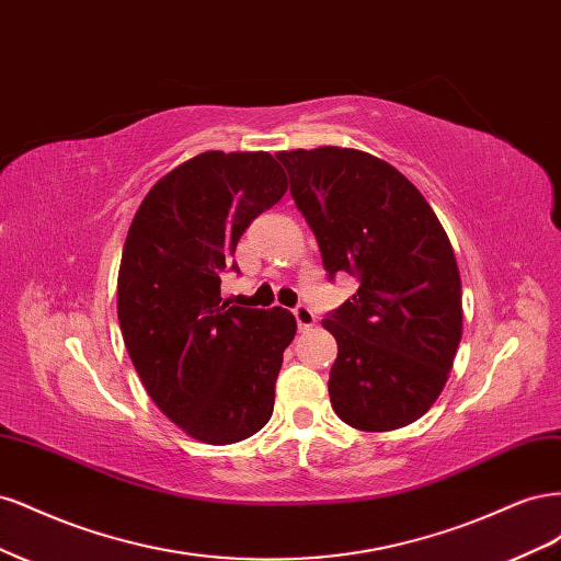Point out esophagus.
I'll list each match as a JSON object with an SVG mask.
<instances>
[{"instance_id": "obj_1", "label": "esophagus", "mask_w": 561, "mask_h": 561, "mask_svg": "<svg viewBox=\"0 0 561 561\" xmlns=\"http://www.w3.org/2000/svg\"><path fill=\"white\" fill-rule=\"evenodd\" d=\"M295 318H297V325H299V330H309V328H313V322H316V313L307 307V304H299V307H295Z\"/></svg>"}]
</instances>
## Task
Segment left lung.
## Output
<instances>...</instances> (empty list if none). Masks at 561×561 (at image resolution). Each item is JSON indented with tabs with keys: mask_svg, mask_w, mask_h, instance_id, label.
Here are the masks:
<instances>
[{
	"mask_svg": "<svg viewBox=\"0 0 561 561\" xmlns=\"http://www.w3.org/2000/svg\"><path fill=\"white\" fill-rule=\"evenodd\" d=\"M322 266L358 293L322 328L336 339L330 402L348 426L383 433L426 414L463 332L461 276L437 215L398 168L358 149L278 151Z\"/></svg>",
	"mask_w": 561,
	"mask_h": 561,
	"instance_id": "8db88e82",
	"label": "left lung"
}]
</instances>
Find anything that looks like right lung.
I'll return each instance as SVG.
<instances>
[{"mask_svg": "<svg viewBox=\"0 0 561 561\" xmlns=\"http://www.w3.org/2000/svg\"><path fill=\"white\" fill-rule=\"evenodd\" d=\"M285 192L268 151H203L151 186L130 222L116 283L124 344L149 398L198 443H241L274 412L297 320L229 307L219 274Z\"/></svg>", "mask_w": 561, "mask_h": 561, "instance_id": "1", "label": "right lung"}]
</instances>
